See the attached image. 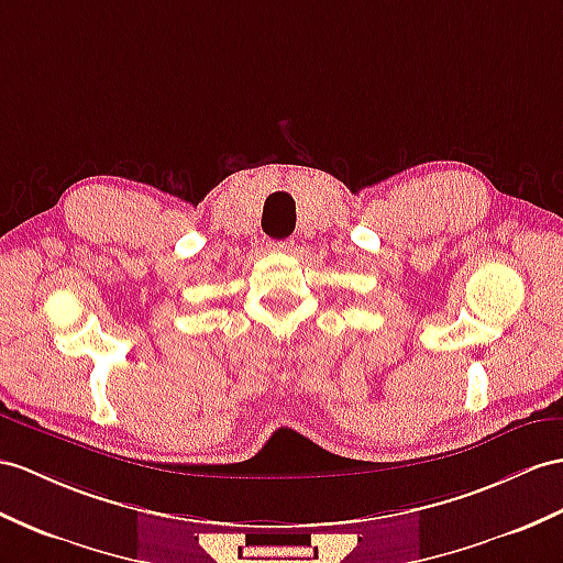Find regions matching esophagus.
<instances>
[{
  "mask_svg": "<svg viewBox=\"0 0 563 563\" xmlns=\"http://www.w3.org/2000/svg\"><path fill=\"white\" fill-rule=\"evenodd\" d=\"M267 249H269V251H291V249H294V241H289V239H284V241H269Z\"/></svg>",
  "mask_w": 563,
  "mask_h": 563,
  "instance_id": "esophagus-1",
  "label": "esophagus"
}]
</instances>
